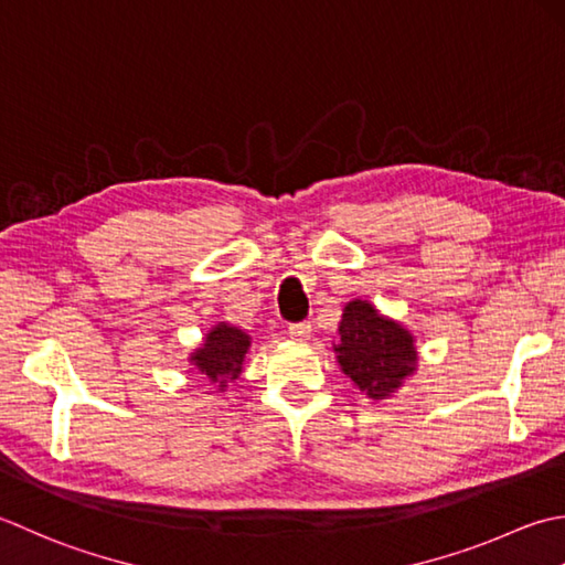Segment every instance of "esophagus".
I'll return each mask as SVG.
<instances>
[{
    "mask_svg": "<svg viewBox=\"0 0 565 565\" xmlns=\"http://www.w3.org/2000/svg\"><path fill=\"white\" fill-rule=\"evenodd\" d=\"M287 333H290V339L295 341H307L309 333H312V324H309V321H299V324L287 327Z\"/></svg>",
    "mask_w": 565,
    "mask_h": 565,
    "instance_id": "obj_1",
    "label": "esophagus"
}]
</instances>
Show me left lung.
Returning a JSON list of instances; mask_svg holds the SVG:
<instances>
[{"mask_svg": "<svg viewBox=\"0 0 565 565\" xmlns=\"http://www.w3.org/2000/svg\"><path fill=\"white\" fill-rule=\"evenodd\" d=\"M341 371L371 399H387L417 367L414 337L365 299L343 307L339 343H333Z\"/></svg>", "mask_w": 565, "mask_h": 565, "instance_id": "8db88e82", "label": "left lung"}]
</instances>
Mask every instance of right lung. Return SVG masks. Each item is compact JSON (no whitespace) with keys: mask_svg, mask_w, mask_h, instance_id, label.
Here are the masks:
<instances>
[{"mask_svg":"<svg viewBox=\"0 0 565 565\" xmlns=\"http://www.w3.org/2000/svg\"><path fill=\"white\" fill-rule=\"evenodd\" d=\"M250 349V337L238 327L218 321L216 327L210 329L204 337V343L200 349H194L190 355V363L210 380L212 385L224 390L232 380L241 375L244 367L246 353Z\"/></svg>","mask_w":565,"mask_h":565,"instance_id":"right-lung-1","label":"right lung"}]
</instances>
